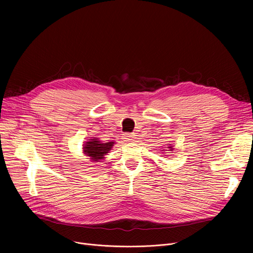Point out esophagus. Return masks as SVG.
I'll return each instance as SVG.
<instances>
[{
    "label": "esophagus",
    "instance_id": "obj_1",
    "mask_svg": "<svg viewBox=\"0 0 253 253\" xmlns=\"http://www.w3.org/2000/svg\"><path fill=\"white\" fill-rule=\"evenodd\" d=\"M123 137L126 141H133L135 139V134L134 133H125Z\"/></svg>",
    "mask_w": 253,
    "mask_h": 253
}]
</instances>
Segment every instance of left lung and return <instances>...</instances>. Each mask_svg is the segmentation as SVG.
Returning <instances> with one entry per match:
<instances>
[{"label": "left lung", "mask_w": 253, "mask_h": 253, "mask_svg": "<svg viewBox=\"0 0 253 253\" xmlns=\"http://www.w3.org/2000/svg\"><path fill=\"white\" fill-rule=\"evenodd\" d=\"M168 148H171V147H168Z\"/></svg>", "instance_id": "8db88e82"}]
</instances>
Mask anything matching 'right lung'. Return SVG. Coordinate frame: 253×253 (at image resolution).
Here are the masks:
<instances>
[{"label": "right lung", "mask_w": 253, "mask_h": 253, "mask_svg": "<svg viewBox=\"0 0 253 253\" xmlns=\"http://www.w3.org/2000/svg\"><path fill=\"white\" fill-rule=\"evenodd\" d=\"M113 144L114 142L102 143L98 140V138L91 139V141L87 142L86 145L84 146V152L93 161H99L102 160L104 158V155H106L111 150Z\"/></svg>", "instance_id": "add662e5"}]
</instances>
